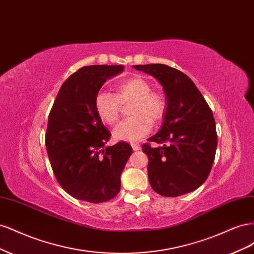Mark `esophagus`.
<instances>
[{
	"instance_id": "1",
	"label": "esophagus",
	"mask_w": 254,
	"mask_h": 254,
	"mask_svg": "<svg viewBox=\"0 0 254 254\" xmlns=\"http://www.w3.org/2000/svg\"><path fill=\"white\" fill-rule=\"evenodd\" d=\"M131 146H132V149H133L134 151H137V150L141 149V145H140V144L133 143V144H131Z\"/></svg>"
}]
</instances>
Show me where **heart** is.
Returning <instances> with one entry per match:
<instances>
[{"instance_id":"obj_1","label":"heart","mask_w":254,"mask_h":254,"mask_svg":"<svg viewBox=\"0 0 254 254\" xmlns=\"http://www.w3.org/2000/svg\"><path fill=\"white\" fill-rule=\"evenodd\" d=\"M129 102H132L129 110L131 118L119 124L113 134L118 140L135 142L150 131L152 124L164 118L167 101L161 92L152 91L147 79L131 77L118 84L115 94L98 91L93 105L99 120L107 125H114L119 121L122 104Z\"/></svg>"}]
</instances>
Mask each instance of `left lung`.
<instances>
[{
    "instance_id": "left-lung-1",
    "label": "left lung",
    "mask_w": 254,
    "mask_h": 254,
    "mask_svg": "<svg viewBox=\"0 0 254 254\" xmlns=\"http://www.w3.org/2000/svg\"><path fill=\"white\" fill-rule=\"evenodd\" d=\"M163 86L167 110L163 126L142 146L148 179L161 196L177 197L198 189L210 175L217 147L211 108L188 75L165 64L134 65Z\"/></svg>"
}]
</instances>
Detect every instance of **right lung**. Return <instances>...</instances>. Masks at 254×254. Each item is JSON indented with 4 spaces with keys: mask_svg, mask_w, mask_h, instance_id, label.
<instances>
[{
    "mask_svg": "<svg viewBox=\"0 0 254 254\" xmlns=\"http://www.w3.org/2000/svg\"><path fill=\"white\" fill-rule=\"evenodd\" d=\"M123 65H89L61 86L49 114L45 146L54 175L72 197L92 203L119 194L121 174L132 148L126 142L105 147L111 133L94 109V96Z\"/></svg>",
    "mask_w": 254,
    "mask_h": 254,
    "instance_id": "obj_1",
    "label": "right lung"
}]
</instances>
